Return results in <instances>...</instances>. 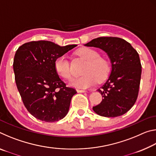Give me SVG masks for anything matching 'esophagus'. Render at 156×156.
Wrapping results in <instances>:
<instances>
[{"label":"esophagus","instance_id":"obj_1","mask_svg":"<svg viewBox=\"0 0 156 156\" xmlns=\"http://www.w3.org/2000/svg\"><path fill=\"white\" fill-rule=\"evenodd\" d=\"M77 91L78 93H85V92H87V91L83 90V89H77Z\"/></svg>","mask_w":156,"mask_h":156}]
</instances>
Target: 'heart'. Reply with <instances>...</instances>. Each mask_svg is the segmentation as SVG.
I'll list each match as a JSON object with an SVG mask.
<instances>
[{"instance_id":"heart-1","label":"heart","mask_w":156,"mask_h":156,"mask_svg":"<svg viewBox=\"0 0 156 156\" xmlns=\"http://www.w3.org/2000/svg\"><path fill=\"white\" fill-rule=\"evenodd\" d=\"M78 56L87 63L83 70V76L72 79L70 85L76 88L87 89L94 85L98 80L106 78L111 71V63L107 58L100 56L98 51L91 48H83L77 51ZM54 68L60 77L65 80L72 78V72L70 62L66 55L58 57L54 62Z\"/></svg>"}]
</instances>
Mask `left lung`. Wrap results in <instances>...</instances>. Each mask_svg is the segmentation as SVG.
Returning a JSON list of instances; mask_svg holds the SVG:
<instances>
[{"label": "left lung", "instance_id": "1", "mask_svg": "<svg viewBox=\"0 0 156 156\" xmlns=\"http://www.w3.org/2000/svg\"><path fill=\"white\" fill-rule=\"evenodd\" d=\"M84 45L104 50L112 62L109 78L98 89L103 99L93 110L104 117L125 114L138 96L142 73L138 53L130 43L118 37H99Z\"/></svg>", "mask_w": 156, "mask_h": 156}]
</instances>
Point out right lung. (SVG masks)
Returning a JSON list of instances; mask_svg holds the SVG:
<instances>
[{"label":"right lung","mask_w":156,"mask_h":156,"mask_svg":"<svg viewBox=\"0 0 156 156\" xmlns=\"http://www.w3.org/2000/svg\"><path fill=\"white\" fill-rule=\"evenodd\" d=\"M76 46L31 41L16 52L13 63L16 84L26 109L37 119L53 122L67 114L76 90L66 86L59 78L54 62Z\"/></svg>","instance_id":"add662e5"}]
</instances>
